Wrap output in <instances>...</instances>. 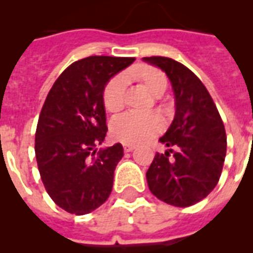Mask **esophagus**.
<instances>
[{"label":"esophagus","instance_id":"1","mask_svg":"<svg viewBox=\"0 0 253 253\" xmlns=\"http://www.w3.org/2000/svg\"><path fill=\"white\" fill-rule=\"evenodd\" d=\"M123 148H125V152H131V151L135 150V146H132V144H125Z\"/></svg>","mask_w":253,"mask_h":253}]
</instances>
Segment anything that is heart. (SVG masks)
Wrapping results in <instances>:
<instances>
[{
	"instance_id": "b5f03b06",
	"label": "heart",
	"mask_w": 253,
	"mask_h": 253,
	"mask_svg": "<svg viewBox=\"0 0 253 253\" xmlns=\"http://www.w3.org/2000/svg\"><path fill=\"white\" fill-rule=\"evenodd\" d=\"M131 80L146 87L154 97L167 90L166 75L150 65H138L128 72ZM126 81L122 76L113 77L103 90V106L111 114H118L125 106ZM162 130V121L155 114H126L115 119L111 125V136L125 144H140L151 139Z\"/></svg>"
}]
</instances>
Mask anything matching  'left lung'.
I'll return each mask as SVG.
<instances>
[{
  "label": "left lung",
  "instance_id": "left-lung-1",
  "mask_svg": "<svg viewBox=\"0 0 253 253\" xmlns=\"http://www.w3.org/2000/svg\"><path fill=\"white\" fill-rule=\"evenodd\" d=\"M143 60L166 72L176 106L174 118L160 138L169 150L155 155L147 184L163 202L188 208L208 197L219 181L227 148L223 122L208 89L190 69L169 57Z\"/></svg>",
  "mask_w": 253,
  "mask_h": 253
}]
</instances>
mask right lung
Segmentation results:
<instances>
[{
    "label": "right lung",
    "mask_w": 253,
    "mask_h": 253,
    "mask_svg": "<svg viewBox=\"0 0 253 253\" xmlns=\"http://www.w3.org/2000/svg\"><path fill=\"white\" fill-rule=\"evenodd\" d=\"M134 57L89 56L75 61L49 90L35 134V156L44 188L65 211L84 215L109 198L121 143L97 150L106 138L103 90Z\"/></svg>",
    "instance_id": "obj_1"
}]
</instances>
